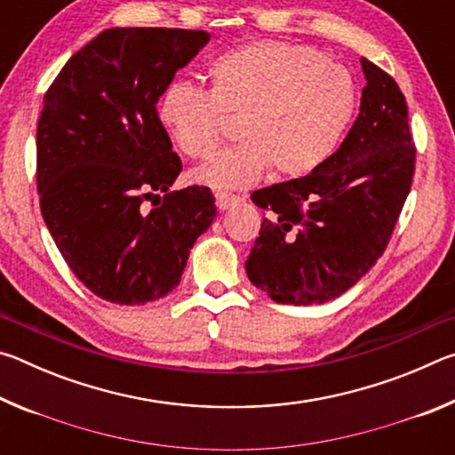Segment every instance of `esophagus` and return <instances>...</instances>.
<instances>
[{
	"label": "esophagus",
	"mask_w": 455,
	"mask_h": 455,
	"mask_svg": "<svg viewBox=\"0 0 455 455\" xmlns=\"http://www.w3.org/2000/svg\"><path fill=\"white\" fill-rule=\"evenodd\" d=\"M217 206H219V211H228L230 206H235V204H238L241 203V196H236V195H227V192H217Z\"/></svg>",
	"instance_id": "obj_1"
}]
</instances>
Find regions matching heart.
<instances>
[{"mask_svg":"<svg viewBox=\"0 0 455 455\" xmlns=\"http://www.w3.org/2000/svg\"><path fill=\"white\" fill-rule=\"evenodd\" d=\"M211 92L174 80L158 100V120L176 148L203 158L217 148L225 114L241 118L244 140L228 146L190 179L219 190L255 184L268 168L305 176L341 146L357 110L347 68L309 45L255 42L214 58Z\"/></svg>","mask_w":455,"mask_h":455,"instance_id":"1","label":"heart"}]
</instances>
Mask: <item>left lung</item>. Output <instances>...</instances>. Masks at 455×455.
<instances>
[{"label":"left lung","instance_id":"1","mask_svg":"<svg viewBox=\"0 0 455 455\" xmlns=\"http://www.w3.org/2000/svg\"><path fill=\"white\" fill-rule=\"evenodd\" d=\"M361 68L359 116L333 156L251 195L268 217L246 275L276 303L321 305L351 289L383 255L410 195L415 146L405 96L369 60Z\"/></svg>","mask_w":455,"mask_h":455}]
</instances>
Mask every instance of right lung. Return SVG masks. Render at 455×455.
<instances>
[{"label":"right lung","mask_w":455,"mask_h":455,"mask_svg":"<svg viewBox=\"0 0 455 455\" xmlns=\"http://www.w3.org/2000/svg\"><path fill=\"white\" fill-rule=\"evenodd\" d=\"M209 40L200 29H104L45 92L36 136L42 217L72 273L104 301L166 297L217 217L209 187L168 190L182 163L156 112Z\"/></svg>","instance_id":"obj_1"}]
</instances>
